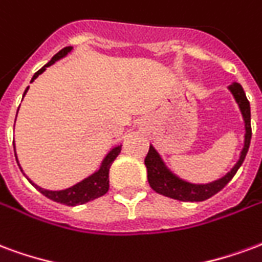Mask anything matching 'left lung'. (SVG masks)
Here are the masks:
<instances>
[{
  "label": "left lung",
  "mask_w": 262,
  "mask_h": 262,
  "mask_svg": "<svg viewBox=\"0 0 262 262\" xmlns=\"http://www.w3.org/2000/svg\"><path fill=\"white\" fill-rule=\"evenodd\" d=\"M229 91L232 92L234 100L237 102L238 108L242 112L244 120V146L240 154L237 163L233 166L232 170L223 176L219 180L212 181L208 184H192L188 181L183 180L167 169L165 162L162 160L158 150L155 149L150 145L149 152L145 158V166L148 170V181H149L150 188L156 191L158 194L169 196L173 200H179V201H188V202H200L205 201L212 195H215L216 192L222 190L223 187L228 184L229 181L232 180L233 176L236 174L238 167L243 165L246 155L249 152L250 141H251V113H250V102L246 97L243 88L237 82H233L229 86Z\"/></svg>",
  "instance_id": "obj_1"
}]
</instances>
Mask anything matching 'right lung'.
Instances as JSON below:
<instances>
[{
  "mask_svg": "<svg viewBox=\"0 0 262 262\" xmlns=\"http://www.w3.org/2000/svg\"><path fill=\"white\" fill-rule=\"evenodd\" d=\"M71 50H72V47H66V49H62L61 51H58V53H57L45 67H43V68H40V70L34 74L30 82H33L40 74H43L47 67L53 66L55 61H58L61 60L62 57H66ZM28 89H29V86L26 88L24 96L26 95ZM13 149H15V145H13ZM120 152H121V145L113 148V149L106 155V158L103 159L102 165L99 167V170L95 171V173L89 176V177H86L85 180L79 181V183H76L75 186L70 187V188H66V190H60V191L45 190V188H41V187L36 186L30 179H28V177H26V179H28V180L30 181V184L36 187L43 195H46L47 198H50L53 201L60 202V204H64V205H70V207L81 205V204L89 202L92 201V200H96V198L104 195V194L108 191V170H110V166H112V163L114 162V159L117 158ZM16 162H18V158H16ZM19 167H20V166H19Z\"/></svg>",
  "mask_w": 262,
  "mask_h": 262,
  "instance_id": "add662e5",
  "label": "right lung"
}]
</instances>
